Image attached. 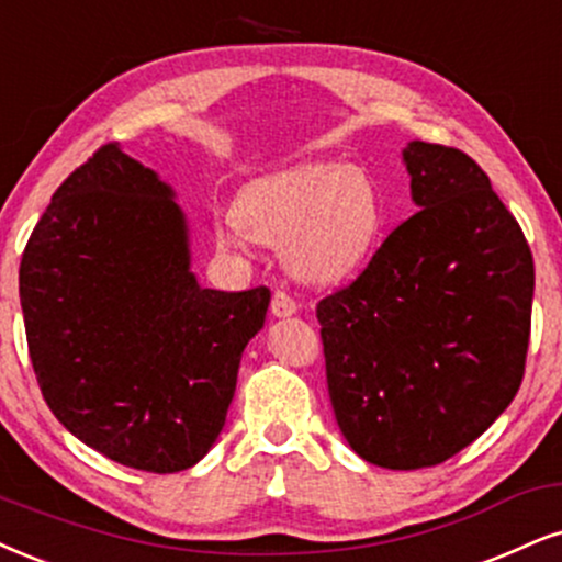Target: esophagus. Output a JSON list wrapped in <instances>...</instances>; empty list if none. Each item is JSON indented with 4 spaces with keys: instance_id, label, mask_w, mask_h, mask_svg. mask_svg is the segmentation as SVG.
Segmentation results:
<instances>
[{
    "instance_id": "esophagus-1",
    "label": "esophagus",
    "mask_w": 562,
    "mask_h": 562,
    "mask_svg": "<svg viewBox=\"0 0 562 562\" xmlns=\"http://www.w3.org/2000/svg\"><path fill=\"white\" fill-rule=\"evenodd\" d=\"M296 313V302L286 292H273L270 300V315L273 317H292Z\"/></svg>"
}]
</instances>
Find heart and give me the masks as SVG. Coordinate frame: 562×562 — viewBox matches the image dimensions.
Listing matches in <instances>:
<instances>
[{
    "label": "heart",
    "instance_id": "obj_1",
    "mask_svg": "<svg viewBox=\"0 0 562 562\" xmlns=\"http://www.w3.org/2000/svg\"><path fill=\"white\" fill-rule=\"evenodd\" d=\"M234 224L218 226L221 249L247 239L279 245L283 268L310 286H336L370 262L387 224L385 192L351 164H296L239 190Z\"/></svg>",
    "mask_w": 562,
    "mask_h": 562
}]
</instances>
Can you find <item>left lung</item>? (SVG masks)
<instances>
[{
	"instance_id": "obj_1",
	"label": "left lung",
	"mask_w": 562,
	"mask_h": 562,
	"mask_svg": "<svg viewBox=\"0 0 562 562\" xmlns=\"http://www.w3.org/2000/svg\"><path fill=\"white\" fill-rule=\"evenodd\" d=\"M412 218L317 304L338 427L383 469L435 467L474 442L518 393L535 260L472 158L412 140Z\"/></svg>"
}]
</instances>
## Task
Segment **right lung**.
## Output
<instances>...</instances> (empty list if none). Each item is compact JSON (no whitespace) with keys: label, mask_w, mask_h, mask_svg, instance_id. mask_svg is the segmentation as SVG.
Wrapping results in <instances>:
<instances>
[{"label":"right lung","mask_w":562,"mask_h":562,"mask_svg":"<svg viewBox=\"0 0 562 562\" xmlns=\"http://www.w3.org/2000/svg\"><path fill=\"white\" fill-rule=\"evenodd\" d=\"M171 184L116 143L69 175L20 260L27 351L52 414L122 467H195L224 429L266 286L203 289Z\"/></svg>","instance_id":"obj_1"}]
</instances>
